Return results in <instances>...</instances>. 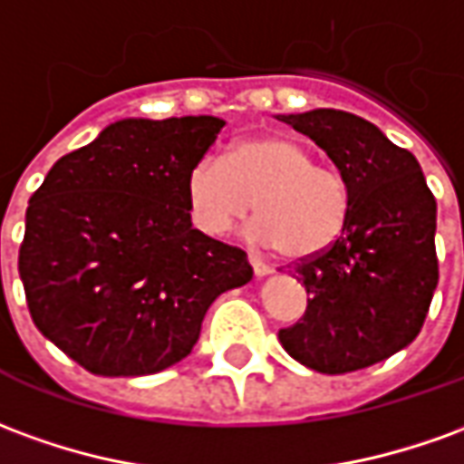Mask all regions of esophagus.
I'll use <instances>...</instances> for the list:
<instances>
[{
    "mask_svg": "<svg viewBox=\"0 0 464 464\" xmlns=\"http://www.w3.org/2000/svg\"><path fill=\"white\" fill-rule=\"evenodd\" d=\"M248 264H251V268H254L256 278H264L271 274V266H266L258 256H248Z\"/></svg>",
    "mask_w": 464,
    "mask_h": 464,
    "instance_id": "esophagus-1",
    "label": "esophagus"
}]
</instances>
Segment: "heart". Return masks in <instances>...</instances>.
<instances>
[{
  "label": "heart",
  "instance_id": "obj_1",
  "mask_svg": "<svg viewBox=\"0 0 464 464\" xmlns=\"http://www.w3.org/2000/svg\"><path fill=\"white\" fill-rule=\"evenodd\" d=\"M186 198L190 218L206 236H223L261 213L248 236L276 246L291 261L329 251L349 218V190L342 176L319 168L299 142L261 135L233 145L228 158L206 155L188 170Z\"/></svg>",
  "mask_w": 464,
  "mask_h": 464
}]
</instances>
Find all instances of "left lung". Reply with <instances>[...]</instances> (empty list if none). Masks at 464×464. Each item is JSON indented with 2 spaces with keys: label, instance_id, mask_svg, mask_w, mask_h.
<instances>
[{
  "label": "left lung",
  "instance_id": "1",
  "mask_svg": "<svg viewBox=\"0 0 464 464\" xmlns=\"http://www.w3.org/2000/svg\"><path fill=\"white\" fill-rule=\"evenodd\" d=\"M332 158L349 190V218L329 251L301 261L304 319L278 342L322 374L372 367L410 346L437 288V203L410 150L369 120L319 108L278 115Z\"/></svg>",
  "mask_w": 464,
  "mask_h": 464
}]
</instances>
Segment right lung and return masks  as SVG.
Instances as JSON below:
<instances>
[{
    "label": "right lung",
    "instance_id": "1",
    "mask_svg": "<svg viewBox=\"0 0 464 464\" xmlns=\"http://www.w3.org/2000/svg\"><path fill=\"white\" fill-rule=\"evenodd\" d=\"M226 120L122 118L52 165L29 198L19 278L32 322L100 377L186 359L213 301L254 278L241 248L193 228L188 170Z\"/></svg>",
    "mask_w": 464,
    "mask_h": 464
}]
</instances>
